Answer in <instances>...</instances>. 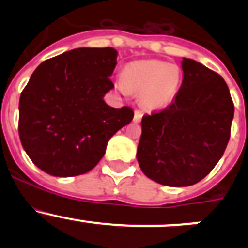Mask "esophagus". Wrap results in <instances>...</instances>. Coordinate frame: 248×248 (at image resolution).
Returning <instances> with one entry per match:
<instances>
[{
  "instance_id": "34e87169",
  "label": "esophagus",
  "mask_w": 248,
  "mask_h": 248,
  "mask_svg": "<svg viewBox=\"0 0 248 248\" xmlns=\"http://www.w3.org/2000/svg\"><path fill=\"white\" fill-rule=\"evenodd\" d=\"M141 117H142V112L140 111V110H136V112H134V122H140Z\"/></svg>"
}]
</instances>
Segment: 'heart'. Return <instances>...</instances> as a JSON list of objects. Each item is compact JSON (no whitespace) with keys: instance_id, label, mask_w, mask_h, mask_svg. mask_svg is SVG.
Instances as JSON below:
<instances>
[{"instance_id":"heart-1","label":"heart","mask_w":248,"mask_h":248,"mask_svg":"<svg viewBox=\"0 0 248 248\" xmlns=\"http://www.w3.org/2000/svg\"><path fill=\"white\" fill-rule=\"evenodd\" d=\"M179 81L177 67L161 60H147L128 64L124 79L116 81V89L124 94L129 91L141 93L145 108L161 109L170 104Z\"/></svg>"}]
</instances>
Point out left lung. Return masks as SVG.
<instances>
[{"label":"left lung","instance_id":"left-lung-1","mask_svg":"<svg viewBox=\"0 0 248 248\" xmlns=\"http://www.w3.org/2000/svg\"><path fill=\"white\" fill-rule=\"evenodd\" d=\"M182 79L174 102L144 115L138 145L140 169L171 187L197 184L215 168L231 138L234 103L216 72L182 60Z\"/></svg>","mask_w":248,"mask_h":248}]
</instances>
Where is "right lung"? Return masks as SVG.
Here are the masks:
<instances>
[{
	"instance_id": "add662e5",
	"label": "right lung",
	"mask_w": 248,
	"mask_h": 248,
	"mask_svg": "<svg viewBox=\"0 0 248 248\" xmlns=\"http://www.w3.org/2000/svg\"><path fill=\"white\" fill-rule=\"evenodd\" d=\"M112 47H79L42 62L22 90L19 137L31 161L52 176L85 174L106 154L109 139L133 120L129 107L104 102L114 89Z\"/></svg>"
}]
</instances>
